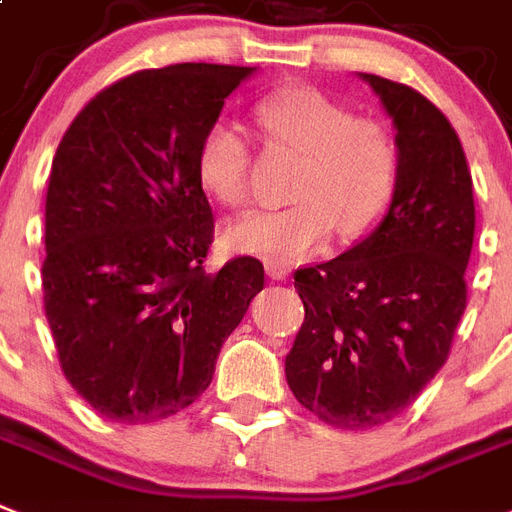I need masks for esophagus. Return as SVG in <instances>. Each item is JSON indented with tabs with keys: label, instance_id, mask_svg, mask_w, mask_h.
Instances as JSON below:
<instances>
[{
	"label": "esophagus",
	"instance_id": "1",
	"mask_svg": "<svg viewBox=\"0 0 512 512\" xmlns=\"http://www.w3.org/2000/svg\"><path fill=\"white\" fill-rule=\"evenodd\" d=\"M268 276L276 278V281H284L289 276V268L286 265H278V263H268Z\"/></svg>",
	"mask_w": 512,
	"mask_h": 512
}]
</instances>
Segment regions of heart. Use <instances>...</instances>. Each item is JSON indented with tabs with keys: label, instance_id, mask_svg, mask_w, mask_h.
Segmentation results:
<instances>
[{
	"label": "heart",
	"instance_id": "1",
	"mask_svg": "<svg viewBox=\"0 0 512 512\" xmlns=\"http://www.w3.org/2000/svg\"><path fill=\"white\" fill-rule=\"evenodd\" d=\"M268 144L297 152L292 205L239 220L228 242L270 263H294L326 247L334 226L347 239L368 234L392 205L400 144L392 126L315 86H284L252 107ZM199 186L226 207L249 197L252 149L236 126L215 120L197 144Z\"/></svg>",
	"mask_w": 512,
	"mask_h": 512
}]
</instances>
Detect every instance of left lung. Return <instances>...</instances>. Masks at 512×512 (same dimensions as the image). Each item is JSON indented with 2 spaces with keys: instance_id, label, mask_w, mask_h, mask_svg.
Segmentation results:
<instances>
[{
  "instance_id": "left-lung-1",
  "label": "left lung",
  "mask_w": 512,
  "mask_h": 512,
  "mask_svg": "<svg viewBox=\"0 0 512 512\" xmlns=\"http://www.w3.org/2000/svg\"><path fill=\"white\" fill-rule=\"evenodd\" d=\"M363 78L397 126V191L365 242L297 268L305 323L286 355L299 405L344 431L405 413L447 363L476 228L471 170L447 115L413 86Z\"/></svg>"
}]
</instances>
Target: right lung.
<instances>
[{
  "label": "right lung",
  "mask_w": 512,
  "mask_h": 512,
  "mask_svg": "<svg viewBox=\"0 0 512 512\" xmlns=\"http://www.w3.org/2000/svg\"><path fill=\"white\" fill-rule=\"evenodd\" d=\"M242 65L136 70L91 97L54 152L44 310L70 386L118 423L181 413L263 292L257 257L205 273L215 218L197 144Z\"/></svg>",
  "instance_id": "obj_1"
}]
</instances>
